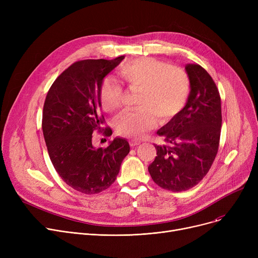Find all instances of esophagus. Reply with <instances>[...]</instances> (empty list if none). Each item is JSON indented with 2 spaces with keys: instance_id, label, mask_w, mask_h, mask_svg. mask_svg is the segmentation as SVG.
Segmentation results:
<instances>
[{
  "instance_id": "obj_1",
  "label": "esophagus",
  "mask_w": 258,
  "mask_h": 258,
  "mask_svg": "<svg viewBox=\"0 0 258 258\" xmlns=\"http://www.w3.org/2000/svg\"><path fill=\"white\" fill-rule=\"evenodd\" d=\"M141 143V141L140 140H137V139H131L130 140V145L133 147V146H137V145H139Z\"/></svg>"
}]
</instances>
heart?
Listing matches in <instances>:
<instances>
[{
  "mask_svg": "<svg viewBox=\"0 0 258 258\" xmlns=\"http://www.w3.org/2000/svg\"><path fill=\"white\" fill-rule=\"evenodd\" d=\"M119 73L131 91H139L136 111L122 113L116 120L118 135L140 138L157 121H168L184 108L190 94V78L181 67L153 57L133 59L121 66ZM99 100L107 113L121 105L122 87L112 78L102 81Z\"/></svg>",
  "mask_w": 258,
  "mask_h": 258,
  "instance_id": "obj_1",
  "label": "heart"
}]
</instances>
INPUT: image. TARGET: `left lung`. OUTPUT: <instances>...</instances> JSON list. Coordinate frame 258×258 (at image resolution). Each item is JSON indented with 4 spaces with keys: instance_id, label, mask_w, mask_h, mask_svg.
<instances>
[{
    "instance_id": "obj_1",
    "label": "left lung",
    "mask_w": 258,
    "mask_h": 258,
    "mask_svg": "<svg viewBox=\"0 0 258 258\" xmlns=\"http://www.w3.org/2000/svg\"><path fill=\"white\" fill-rule=\"evenodd\" d=\"M191 90L185 107L157 134L164 145H155L157 156L148 166L154 182L180 192L199 184L209 171L220 145L221 96L209 73L198 63H187Z\"/></svg>"
}]
</instances>
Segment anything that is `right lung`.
Returning <instances> with one entry per match:
<instances>
[{
  "mask_svg": "<svg viewBox=\"0 0 258 258\" xmlns=\"http://www.w3.org/2000/svg\"><path fill=\"white\" fill-rule=\"evenodd\" d=\"M124 56L112 60L85 59L72 63L52 84L43 110L42 127L52 164L62 181L86 195L99 194L116 180L130 153L125 139L116 138L105 148H95L92 138L110 126L100 113L99 90L103 78Z\"/></svg>",
  "mask_w": 258,
  "mask_h": 258,
  "instance_id": "right-lung-1",
  "label": "right lung"
}]
</instances>
